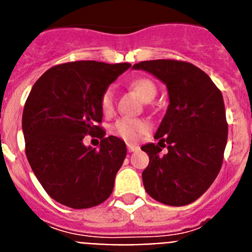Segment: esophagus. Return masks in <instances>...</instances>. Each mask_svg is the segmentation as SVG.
I'll list each match as a JSON object with an SVG mask.
<instances>
[{"label": "esophagus", "mask_w": 252, "mask_h": 252, "mask_svg": "<svg viewBox=\"0 0 252 252\" xmlns=\"http://www.w3.org/2000/svg\"><path fill=\"white\" fill-rule=\"evenodd\" d=\"M139 150V146L137 144H128V151L129 152H135V151Z\"/></svg>", "instance_id": "obj_1"}]
</instances>
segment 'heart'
Listing matches in <instances>:
<instances>
[{
	"mask_svg": "<svg viewBox=\"0 0 252 252\" xmlns=\"http://www.w3.org/2000/svg\"><path fill=\"white\" fill-rule=\"evenodd\" d=\"M129 87L143 102H151L157 94L156 84L147 77L133 78L129 82ZM113 108L114 94L111 90H106L101 96V109L105 114H109L113 111ZM148 130H150V124L143 119L124 118V119L118 120L117 124L114 126L115 134L126 142L138 141Z\"/></svg>",
	"mask_w": 252,
	"mask_h": 252,
	"instance_id": "heart-1",
	"label": "heart"
}]
</instances>
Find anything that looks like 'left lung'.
I'll use <instances>...</instances> for the list:
<instances>
[{"label": "left lung", "instance_id": "1", "mask_svg": "<svg viewBox=\"0 0 252 252\" xmlns=\"http://www.w3.org/2000/svg\"><path fill=\"white\" fill-rule=\"evenodd\" d=\"M132 68L153 74L168 94L167 110L155 134L158 143L141 147L150 157L142 172L144 189L162 204H190L209 189L222 166L228 135L222 93L191 63L144 61Z\"/></svg>", "mask_w": 252, "mask_h": 252}]
</instances>
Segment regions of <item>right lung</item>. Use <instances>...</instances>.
I'll return each mask as SVG.
<instances>
[{"label":"right lung","mask_w":252,"mask_h":252,"mask_svg":"<svg viewBox=\"0 0 252 252\" xmlns=\"http://www.w3.org/2000/svg\"><path fill=\"white\" fill-rule=\"evenodd\" d=\"M129 63L78 61L48 69L32 86L23 113L26 157L56 202L85 209L110 196L126 156L124 141L97 124L101 96ZM102 137L99 149L85 146L86 134Z\"/></svg>","instance_id":"add662e5"}]
</instances>
